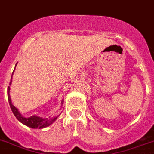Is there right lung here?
Listing matches in <instances>:
<instances>
[{"instance_id":"add662e5","label":"right lung","mask_w":154,"mask_h":154,"mask_svg":"<svg viewBox=\"0 0 154 154\" xmlns=\"http://www.w3.org/2000/svg\"><path fill=\"white\" fill-rule=\"evenodd\" d=\"M15 70V69H14ZM14 72V71H13ZM13 75V73H12ZM12 77V76H11ZM11 81H10V84L9 85H11ZM10 87L8 86V103L10 107H11V109L12 111V113H14L15 117L18 119V121H19L21 123H23V125H26L28 127L32 128H46L49 125H51V124L54 122V121L57 119L58 117H49V118H43V117H38V116H36V115H33V116H31L29 117H24L21 113H19V111L18 110V109L16 107L12 105V103H11V97H10ZM62 105L63 104V100L62 101Z\"/></svg>"}]
</instances>
